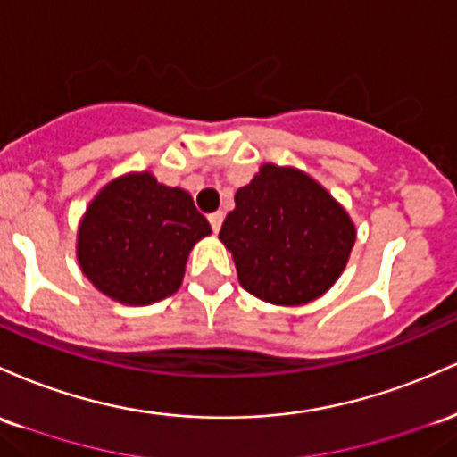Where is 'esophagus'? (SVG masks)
<instances>
[{
    "mask_svg": "<svg viewBox=\"0 0 457 457\" xmlns=\"http://www.w3.org/2000/svg\"><path fill=\"white\" fill-rule=\"evenodd\" d=\"M222 222H224V213H222V212L209 213V224H212L213 233H218L220 227H222Z\"/></svg>",
    "mask_w": 457,
    "mask_h": 457,
    "instance_id": "obj_1",
    "label": "esophagus"
}]
</instances>
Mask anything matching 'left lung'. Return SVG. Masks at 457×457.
I'll list each match as a JSON object with an SVG mask.
<instances>
[{
    "mask_svg": "<svg viewBox=\"0 0 457 457\" xmlns=\"http://www.w3.org/2000/svg\"><path fill=\"white\" fill-rule=\"evenodd\" d=\"M220 242L248 294L276 306H302L339 280L356 224L311 174L263 163L235 194Z\"/></svg>",
    "mask_w": 457,
    "mask_h": 457,
    "instance_id": "8db88e82",
    "label": "left lung"
}]
</instances>
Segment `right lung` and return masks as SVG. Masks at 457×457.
<instances>
[{"instance_id":"obj_1","label":"right lung","mask_w":457,"mask_h":457,"mask_svg":"<svg viewBox=\"0 0 457 457\" xmlns=\"http://www.w3.org/2000/svg\"><path fill=\"white\" fill-rule=\"evenodd\" d=\"M207 235L212 227L189 192L163 186L148 170L127 172L86 207L77 228V261L104 295L146 306L177 294L189 253Z\"/></svg>"}]
</instances>
